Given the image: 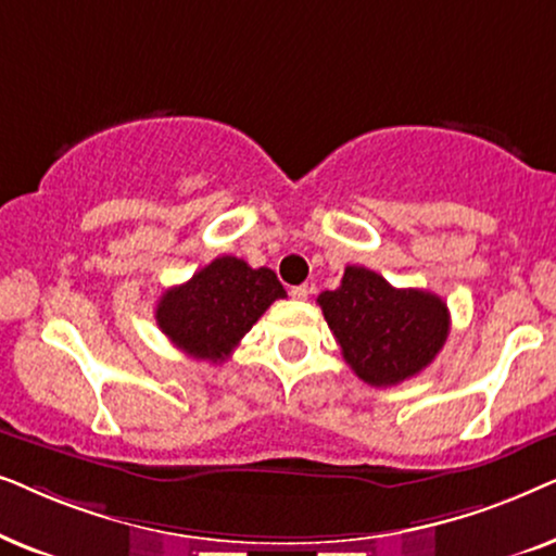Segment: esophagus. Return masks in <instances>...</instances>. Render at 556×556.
<instances>
[{
  "mask_svg": "<svg viewBox=\"0 0 556 556\" xmlns=\"http://www.w3.org/2000/svg\"><path fill=\"white\" fill-rule=\"evenodd\" d=\"M290 294H292V300H307L309 287L307 285H298V287H292Z\"/></svg>",
  "mask_w": 556,
  "mask_h": 556,
  "instance_id": "34e87169",
  "label": "esophagus"
}]
</instances>
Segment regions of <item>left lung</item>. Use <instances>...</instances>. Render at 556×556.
<instances>
[{
  "label": "left lung",
  "mask_w": 556,
  "mask_h": 556,
  "mask_svg": "<svg viewBox=\"0 0 556 556\" xmlns=\"http://www.w3.org/2000/svg\"><path fill=\"white\" fill-rule=\"evenodd\" d=\"M345 364L371 387H396L432 364L450 336V309L427 290H396L366 266H345L317 298Z\"/></svg>",
  "instance_id": "obj_1"
}]
</instances>
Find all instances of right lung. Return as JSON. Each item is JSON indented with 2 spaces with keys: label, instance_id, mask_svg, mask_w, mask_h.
Segmentation results:
<instances>
[{
  "label": "right lung",
  "instance_id": "right-lung-1",
  "mask_svg": "<svg viewBox=\"0 0 556 556\" xmlns=\"http://www.w3.org/2000/svg\"><path fill=\"white\" fill-rule=\"evenodd\" d=\"M287 298L277 274L243 258L218 256L185 285L169 287L154 320L169 343L198 361H224L274 300Z\"/></svg>",
  "mask_w": 556,
  "mask_h": 556
}]
</instances>
